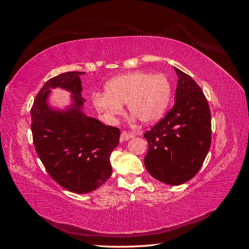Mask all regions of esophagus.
Listing matches in <instances>:
<instances>
[{
  "label": "esophagus",
  "mask_w": 249,
  "mask_h": 249,
  "mask_svg": "<svg viewBox=\"0 0 249 249\" xmlns=\"http://www.w3.org/2000/svg\"><path fill=\"white\" fill-rule=\"evenodd\" d=\"M134 137L133 133H129V132H126V131H123L122 133H121V137H120V142H125L127 140H130Z\"/></svg>",
  "instance_id": "34e87169"
}]
</instances>
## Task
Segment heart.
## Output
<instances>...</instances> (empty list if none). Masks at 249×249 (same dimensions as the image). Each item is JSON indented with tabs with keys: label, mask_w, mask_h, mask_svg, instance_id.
Masks as SVG:
<instances>
[{
	"label": "heart",
	"mask_w": 249,
	"mask_h": 249,
	"mask_svg": "<svg viewBox=\"0 0 249 249\" xmlns=\"http://www.w3.org/2000/svg\"><path fill=\"white\" fill-rule=\"evenodd\" d=\"M172 95L167 76L133 72L112 78L105 84V94H95L93 104L106 120L113 122L122 115L123 104L142 122L150 124L166 112Z\"/></svg>",
	"instance_id": "b5f03b06"
}]
</instances>
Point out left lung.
<instances>
[{
  "mask_svg": "<svg viewBox=\"0 0 249 249\" xmlns=\"http://www.w3.org/2000/svg\"><path fill=\"white\" fill-rule=\"evenodd\" d=\"M178 80L175 104L144 134L147 171L166 184L179 186L199 171L211 147V111L203 91L192 78L174 68Z\"/></svg>",
  "mask_w": 249,
  "mask_h": 249,
  "instance_id": "left-lung-1",
  "label": "left lung"
}]
</instances>
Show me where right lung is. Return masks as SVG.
I'll list each match as a JSON object with an SVG mask.
<instances>
[{"label":"right lung","instance_id":"1","mask_svg":"<svg viewBox=\"0 0 249 249\" xmlns=\"http://www.w3.org/2000/svg\"><path fill=\"white\" fill-rule=\"evenodd\" d=\"M68 72L45 83L31 108V130L38 158L52 178L77 194L93 192L111 175L110 154L120 129L106 126L84 112L80 76ZM54 88L71 94V103L58 109L49 103Z\"/></svg>","mask_w":249,"mask_h":249}]
</instances>
